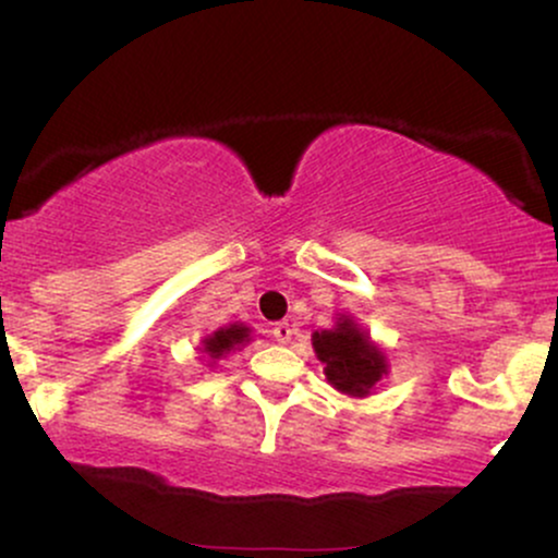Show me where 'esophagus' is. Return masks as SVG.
Wrapping results in <instances>:
<instances>
[{
    "instance_id": "esophagus-1",
    "label": "esophagus",
    "mask_w": 558,
    "mask_h": 558,
    "mask_svg": "<svg viewBox=\"0 0 558 558\" xmlns=\"http://www.w3.org/2000/svg\"><path fill=\"white\" fill-rule=\"evenodd\" d=\"M272 336H275V341H280V343H291V338H293V328L288 323H278L272 328Z\"/></svg>"
}]
</instances>
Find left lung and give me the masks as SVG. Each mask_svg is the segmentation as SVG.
Here are the masks:
<instances>
[{
    "mask_svg": "<svg viewBox=\"0 0 558 558\" xmlns=\"http://www.w3.org/2000/svg\"><path fill=\"white\" fill-rule=\"evenodd\" d=\"M312 349L325 364V377L351 399H367L388 375V356L351 315H338L328 330L312 332Z\"/></svg>",
    "mask_w": 558,
    "mask_h": 558,
    "instance_id": "obj_1",
    "label": "left lung"
}]
</instances>
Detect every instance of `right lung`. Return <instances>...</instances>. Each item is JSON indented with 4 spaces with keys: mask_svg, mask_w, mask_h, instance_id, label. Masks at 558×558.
Instances as JSON below:
<instances>
[{
    "mask_svg": "<svg viewBox=\"0 0 558 558\" xmlns=\"http://www.w3.org/2000/svg\"><path fill=\"white\" fill-rule=\"evenodd\" d=\"M252 332L254 330L243 323H230L226 328H217L215 332H209L202 341V345H198V351H202L204 360H207V367H215L217 362H222L226 356L241 351L243 345L252 341Z\"/></svg>",
    "mask_w": 558,
    "mask_h": 558,
    "instance_id": "obj_1",
    "label": "right lung"
}]
</instances>
